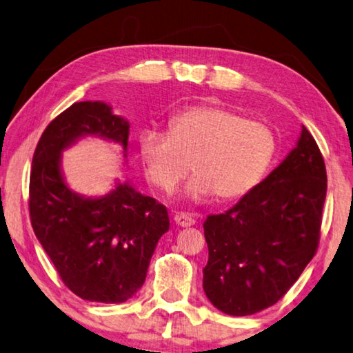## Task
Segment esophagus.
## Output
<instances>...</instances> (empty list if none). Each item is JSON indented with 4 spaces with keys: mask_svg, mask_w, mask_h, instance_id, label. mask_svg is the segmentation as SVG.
<instances>
[{
    "mask_svg": "<svg viewBox=\"0 0 353 353\" xmlns=\"http://www.w3.org/2000/svg\"><path fill=\"white\" fill-rule=\"evenodd\" d=\"M175 222L181 227H191V225L195 224V219L188 213H176L175 214Z\"/></svg>",
    "mask_w": 353,
    "mask_h": 353,
    "instance_id": "obj_1",
    "label": "esophagus"
}]
</instances>
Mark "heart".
<instances>
[{
  "instance_id": "heart-1",
  "label": "heart",
  "mask_w": 353,
  "mask_h": 353,
  "mask_svg": "<svg viewBox=\"0 0 353 353\" xmlns=\"http://www.w3.org/2000/svg\"><path fill=\"white\" fill-rule=\"evenodd\" d=\"M140 158L146 176L169 194L188 175L192 197L233 200L263 180L276 153V135L267 123L249 120L229 107L205 104L176 113L169 132L150 129L140 135Z\"/></svg>"
}]
</instances>
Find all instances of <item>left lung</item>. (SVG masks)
<instances>
[{
	"instance_id": "8db88e82",
	"label": "left lung",
	"mask_w": 353,
	"mask_h": 353,
	"mask_svg": "<svg viewBox=\"0 0 353 353\" xmlns=\"http://www.w3.org/2000/svg\"><path fill=\"white\" fill-rule=\"evenodd\" d=\"M325 195L323 156L303 126L296 148L262 183L203 222L208 300L229 316L276 305L316 256Z\"/></svg>"
}]
</instances>
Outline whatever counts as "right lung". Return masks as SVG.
<instances>
[{"label": "right lung", "mask_w": 353, "mask_h": 353, "mask_svg": "<svg viewBox=\"0 0 353 353\" xmlns=\"http://www.w3.org/2000/svg\"><path fill=\"white\" fill-rule=\"evenodd\" d=\"M86 134L128 148V121L113 115L104 102H75L59 113L32 154L30 219L70 292L88 301L123 303L143 285L156 245L169 230V213L129 184L101 199L69 191L59 172V154Z\"/></svg>", "instance_id": "add662e5"}]
</instances>
